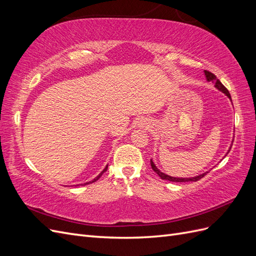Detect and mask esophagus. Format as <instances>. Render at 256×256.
I'll list each match as a JSON object with an SVG mask.
<instances>
[{"label": "esophagus", "instance_id": "obj_1", "mask_svg": "<svg viewBox=\"0 0 256 256\" xmlns=\"http://www.w3.org/2000/svg\"><path fill=\"white\" fill-rule=\"evenodd\" d=\"M144 124H147V122H144Z\"/></svg>", "mask_w": 256, "mask_h": 256}]
</instances>
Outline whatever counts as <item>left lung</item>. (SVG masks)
Masks as SVG:
<instances>
[{
	"instance_id": "left-lung-1",
	"label": "left lung",
	"mask_w": 256,
	"mask_h": 256,
	"mask_svg": "<svg viewBox=\"0 0 256 256\" xmlns=\"http://www.w3.org/2000/svg\"><path fill=\"white\" fill-rule=\"evenodd\" d=\"M204 74H205V76H206V79H207V81H210V82H212V83H214V86L218 88L219 90H221L222 92H224V94H226L230 99V92L228 90V88L224 86V85L220 82V80L219 79H216V76L212 74V72H208V70H204ZM232 100V99H230ZM230 152V150H228ZM150 166H152V170L154 172H156L158 175H159V177L161 178V180H170V182H198V180H200V178H203L205 175H206V173H208V172H206V173H203V174H200V175H198V176H196V177H191V178H178V177H172V176H168V175H166V174H164V173H162L160 170L154 166V164L152 162V160L150 159Z\"/></svg>"
}]
</instances>
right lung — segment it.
<instances>
[{
  "instance_id": "1",
  "label": "right lung",
  "mask_w": 256,
  "mask_h": 256,
  "mask_svg": "<svg viewBox=\"0 0 256 256\" xmlns=\"http://www.w3.org/2000/svg\"><path fill=\"white\" fill-rule=\"evenodd\" d=\"M106 168H108V166L104 168V171H102V173H100V174H99V175H98L96 178H94V180H92V182H97V180H99V178H100V176H102V174H104V173L106 171ZM90 182H86V184H90Z\"/></svg>"
}]
</instances>
